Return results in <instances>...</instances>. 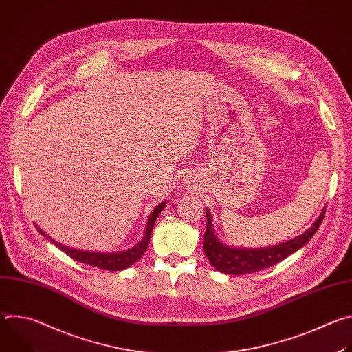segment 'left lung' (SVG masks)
Instances as JSON below:
<instances>
[{
	"mask_svg": "<svg viewBox=\"0 0 352 352\" xmlns=\"http://www.w3.org/2000/svg\"><path fill=\"white\" fill-rule=\"evenodd\" d=\"M324 213H326V208L323 209L319 219L308 231H305L302 235H299L294 239H289L288 242H283L277 246L261 248V249H235V248H228L223 245L217 239L212 226V216L209 210H206L208 226H206L205 242H204L205 254L210 261L212 266L226 274L238 276V274L261 272L263 269H267L280 263L287 256L294 254L295 250L302 248L320 227Z\"/></svg>",
	"mask_w": 352,
	"mask_h": 352,
	"instance_id": "left-lung-1",
	"label": "left lung"
}]
</instances>
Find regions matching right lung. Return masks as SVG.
Returning <instances> with one entry per match:
<instances>
[{"mask_svg":"<svg viewBox=\"0 0 352 352\" xmlns=\"http://www.w3.org/2000/svg\"><path fill=\"white\" fill-rule=\"evenodd\" d=\"M166 202L160 204L153 212L152 214H150V219H148V223H147V227H146V231H144V235L142 238V241L128 249V250H124V252H118V254H96V252H83V250H78V249H71L68 246H64L63 243H58L57 241H54L53 238H50L43 230H40L38 227H36L38 230V232L41 235H44L47 239L52 241L56 246H58L63 252H65L69 258L80 262V263H85V265H89V266H94V267H98V269H103V270H113V272H118V270H124L129 266H132L147 249V245H148V241H150V235H152V230H153V226L156 223V219L157 216L160 214V212L163 210Z\"/></svg>","mask_w":352,"mask_h":352,"instance_id":"right-lung-1","label":"right lung"}]
</instances>
